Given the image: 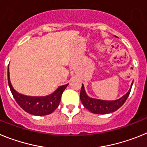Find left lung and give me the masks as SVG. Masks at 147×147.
Listing matches in <instances>:
<instances>
[{"label": "left lung", "instance_id": "left-lung-1", "mask_svg": "<svg viewBox=\"0 0 147 147\" xmlns=\"http://www.w3.org/2000/svg\"><path fill=\"white\" fill-rule=\"evenodd\" d=\"M132 84H133V82H132ZM132 86H131V88L129 89L128 92L118 100H102L88 97L85 92V90H84V85L82 84L81 93H80V98H81V100L84 107L94 114H108V113H111V112H113L118 109L121 106L124 104L127 98L129 95Z\"/></svg>", "mask_w": 147, "mask_h": 147}]
</instances>
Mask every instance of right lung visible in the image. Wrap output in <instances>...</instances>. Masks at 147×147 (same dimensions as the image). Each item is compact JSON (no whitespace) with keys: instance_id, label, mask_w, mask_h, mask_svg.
Listing matches in <instances>:
<instances>
[{"instance_id":"obj_1","label":"right lung","mask_w":147,"mask_h":147,"mask_svg":"<svg viewBox=\"0 0 147 147\" xmlns=\"http://www.w3.org/2000/svg\"><path fill=\"white\" fill-rule=\"evenodd\" d=\"M8 75V84L10 90L15 100L24 111L33 115H47L54 112L61 102V95L68 84L61 86L55 92L45 97H31L19 94L12 87L9 80V72Z\"/></svg>"}]
</instances>
